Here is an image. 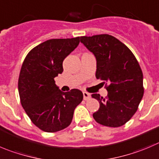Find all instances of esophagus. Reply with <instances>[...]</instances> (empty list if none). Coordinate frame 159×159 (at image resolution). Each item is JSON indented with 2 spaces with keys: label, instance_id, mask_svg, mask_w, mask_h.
I'll use <instances>...</instances> for the list:
<instances>
[{
  "label": "esophagus",
  "instance_id": "1",
  "mask_svg": "<svg viewBox=\"0 0 159 159\" xmlns=\"http://www.w3.org/2000/svg\"><path fill=\"white\" fill-rule=\"evenodd\" d=\"M83 97H84V100H89L91 98V95L89 93H86V92H83Z\"/></svg>",
  "mask_w": 159,
  "mask_h": 159
}]
</instances>
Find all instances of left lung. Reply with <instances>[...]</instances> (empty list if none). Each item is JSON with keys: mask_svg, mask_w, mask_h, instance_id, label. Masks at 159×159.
<instances>
[{"mask_svg": "<svg viewBox=\"0 0 159 159\" xmlns=\"http://www.w3.org/2000/svg\"><path fill=\"white\" fill-rule=\"evenodd\" d=\"M80 41L96 57V78L107 84L106 98L92 94L100 103L93 118L105 126H121L136 113L143 96L139 63L129 48L111 35L84 36Z\"/></svg>", "mask_w": 159, "mask_h": 159, "instance_id": "obj_1", "label": "left lung"}]
</instances>
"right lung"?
<instances>
[{
	"label": "right lung",
	"instance_id": "obj_1",
	"mask_svg": "<svg viewBox=\"0 0 159 159\" xmlns=\"http://www.w3.org/2000/svg\"><path fill=\"white\" fill-rule=\"evenodd\" d=\"M79 39L48 40L33 48L22 65L18 82L21 104L32 122L47 133L69 126L83 100L79 89L63 93L54 80L63 73V60L78 47Z\"/></svg>",
	"mask_w": 159,
	"mask_h": 159
}]
</instances>
